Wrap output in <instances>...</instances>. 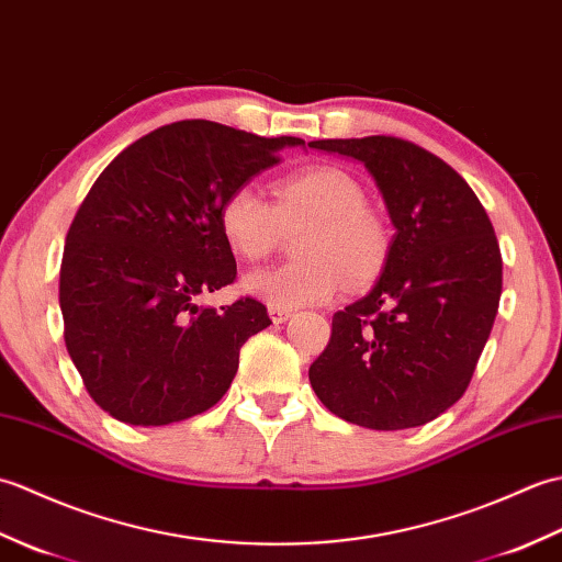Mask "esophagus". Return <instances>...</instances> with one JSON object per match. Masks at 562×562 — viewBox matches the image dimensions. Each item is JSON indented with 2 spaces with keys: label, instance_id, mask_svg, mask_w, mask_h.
Instances as JSON below:
<instances>
[{
  "label": "esophagus",
  "instance_id": "1",
  "mask_svg": "<svg viewBox=\"0 0 562 562\" xmlns=\"http://www.w3.org/2000/svg\"><path fill=\"white\" fill-rule=\"evenodd\" d=\"M268 314L272 318V324H284L292 316L290 308H282V306H268Z\"/></svg>",
  "mask_w": 562,
  "mask_h": 562
}]
</instances>
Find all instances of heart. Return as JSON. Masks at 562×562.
<instances>
[{
    "mask_svg": "<svg viewBox=\"0 0 562 562\" xmlns=\"http://www.w3.org/2000/svg\"><path fill=\"white\" fill-rule=\"evenodd\" d=\"M274 202L254 186H238L220 205V232L234 256L262 260L278 248L282 232L306 224L288 266L254 270L244 290L268 306L296 308L333 300L345 280L369 282L389 254V236L376 214L364 207V190L336 166L284 176L272 188Z\"/></svg>",
    "mask_w": 562,
    "mask_h": 562,
    "instance_id": "obj_1",
    "label": "heart"
}]
</instances>
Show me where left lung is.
<instances>
[{
  "mask_svg": "<svg viewBox=\"0 0 562 562\" xmlns=\"http://www.w3.org/2000/svg\"><path fill=\"white\" fill-rule=\"evenodd\" d=\"M364 164L396 234L381 278L333 316L308 367L321 403L369 429L417 427L469 389L503 294V256L469 183L408 139H316Z\"/></svg>",
  "mask_w": 562,
  "mask_h": 562,
  "instance_id": "left-lung-1",
  "label": "left lung"
}]
</instances>
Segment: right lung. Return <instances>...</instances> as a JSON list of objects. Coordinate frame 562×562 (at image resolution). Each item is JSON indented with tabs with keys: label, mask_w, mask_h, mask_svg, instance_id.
<instances>
[{
	"label": "right lung",
	"mask_w": 562,
	"mask_h": 562,
	"mask_svg": "<svg viewBox=\"0 0 562 562\" xmlns=\"http://www.w3.org/2000/svg\"><path fill=\"white\" fill-rule=\"evenodd\" d=\"M296 145L178 121L133 142L91 186L67 232L59 308L83 386L115 420L181 423L232 386L241 345L272 321L250 296L195 302L236 280L220 205Z\"/></svg>",
	"instance_id": "add662e5"
}]
</instances>
